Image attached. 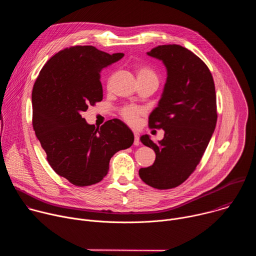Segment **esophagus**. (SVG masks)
Here are the masks:
<instances>
[{
    "instance_id": "obj_1",
    "label": "esophagus",
    "mask_w": 256,
    "mask_h": 256,
    "mask_svg": "<svg viewBox=\"0 0 256 256\" xmlns=\"http://www.w3.org/2000/svg\"><path fill=\"white\" fill-rule=\"evenodd\" d=\"M140 144V142L138 134V132H134V146H138Z\"/></svg>"
}]
</instances>
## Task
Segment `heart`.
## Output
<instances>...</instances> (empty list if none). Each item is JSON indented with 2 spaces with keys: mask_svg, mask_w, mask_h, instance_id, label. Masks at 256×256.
Returning <instances> with one entry per match:
<instances>
[{
  "mask_svg": "<svg viewBox=\"0 0 256 256\" xmlns=\"http://www.w3.org/2000/svg\"><path fill=\"white\" fill-rule=\"evenodd\" d=\"M138 80H153L158 83V77L151 68L147 66H140L136 68ZM142 114V109L136 106H126L122 110V118L130 124H136L138 122V116Z\"/></svg>",
  "mask_w": 256,
  "mask_h": 256,
  "instance_id": "1",
  "label": "heart"
}]
</instances>
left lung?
<instances>
[{
	"instance_id": "8db88e82",
	"label": "left lung",
	"mask_w": 256,
	"mask_h": 256,
	"mask_svg": "<svg viewBox=\"0 0 256 256\" xmlns=\"http://www.w3.org/2000/svg\"><path fill=\"white\" fill-rule=\"evenodd\" d=\"M147 54L167 70L161 99L149 116V126L165 134L158 142L148 134L140 136L156 159L138 175L154 188L169 190L190 177L208 147L218 118L214 84L206 64L181 46H159Z\"/></svg>"
}]
</instances>
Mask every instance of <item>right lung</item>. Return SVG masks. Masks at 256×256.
Masks as SVG:
<instances>
[{
  "mask_svg": "<svg viewBox=\"0 0 256 256\" xmlns=\"http://www.w3.org/2000/svg\"><path fill=\"white\" fill-rule=\"evenodd\" d=\"M92 46L64 48L42 68L32 90V126L56 174L76 186L101 181L109 161L130 148L134 134L122 120H107L100 128L82 114L103 98L102 68L124 58Z\"/></svg>",
  "mask_w": 256,
  "mask_h": 256,
  "instance_id": "add662e5",
  "label": "right lung"
}]
</instances>
